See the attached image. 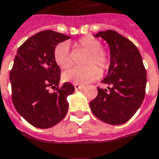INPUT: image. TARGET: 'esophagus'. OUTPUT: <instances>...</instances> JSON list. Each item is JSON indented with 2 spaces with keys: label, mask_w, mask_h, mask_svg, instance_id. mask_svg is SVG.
<instances>
[{
  "label": "esophagus",
  "mask_w": 159,
  "mask_h": 159,
  "mask_svg": "<svg viewBox=\"0 0 159 159\" xmlns=\"http://www.w3.org/2000/svg\"><path fill=\"white\" fill-rule=\"evenodd\" d=\"M75 88L76 90H82L84 88V85H82V84H75Z\"/></svg>",
  "instance_id": "esophagus-1"
}]
</instances>
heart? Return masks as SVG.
Masks as SVG:
<instances>
[{"mask_svg":"<svg viewBox=\"0 0 159 159\" xmlns=\"http://www.w3.org/2000/svg\"><path fill=\"white\" fill-rule=\"evenodd\" d=\"M75 46L89 52L84 67H73L63 74V78L67 82L75 84H86L100 77L101 71L95 64L101 68H107L109 64L108 55L102 49V43L99 40L92 36L81 38ZM53 58L61 69H67L72 65V57L68 43H62L58 44L53 52Z\"/></svg>","mask_w":159,"mask_h":159,"instance_id":"obj_1","label":"heart"}]
</instances>
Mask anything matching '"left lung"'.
Here are the masks:
<instances>
[{
  "mask_svg": "<svg viewBox=\"0 0 159 159\" xmlns=\"http://www.w3.org/2000/svg\"><path fill=\"white\" fill-rule=\"evenodd\" d=\"M94 37L105 40L110 50L107 75L102 83L107 89L98 88V94L90 102V108L101 121L122 125L137 112L145 97L147 72L136 45L116 31H104Z\"/></svg>",
  "mask_w": 159,
  "mask_h": 159,
  "instance_id": "obj_1",
  "label": "left lung"
}]
</instances>
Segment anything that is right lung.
I'll return each mask as SVG.
<instances>
[{"instance_id":"1","label":"right lung","mask_w":159,"mask_h":159,"mask_svg":"<svg viewBox=\"0 0 159 159\" xmlns=\"http://www.w3.org/2000/svg\"><path fill=\"white\" fill-rule=\"evenodd\" d=\"M69 38L43 31L27 39L15 55L10 73L12 103L22 117L38 128H49L60 122L68 110L67 96L75 92L70 83L58 88L61 71L53 58L55 46ZM49 87L56 92L50 93Z\"/></svg>"}]
</instances>
